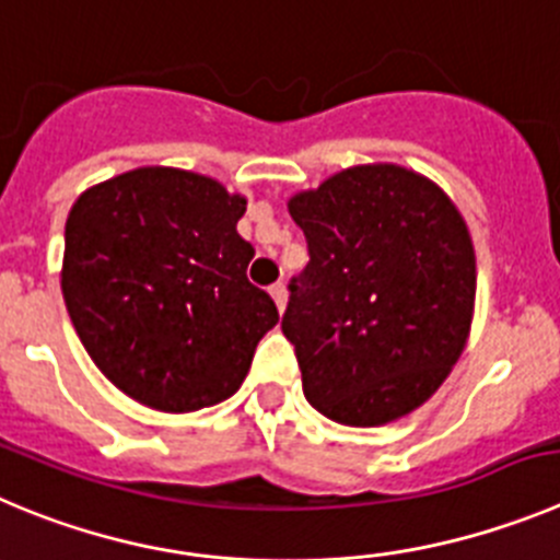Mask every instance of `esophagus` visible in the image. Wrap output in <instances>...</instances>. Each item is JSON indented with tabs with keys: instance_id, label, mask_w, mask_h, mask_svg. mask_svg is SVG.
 Wrapping results in <instances>:
<instances>
[{
	"instance_id": "esophagus-1",
	"label": "esophagus",
	"mask_w": 560,
	"mask_h": 560,
	"mask_svg": "<svg viewBox=\"0 0 560 560\" xmlns=\"http://www.w3.org/2000/svg\"><path fill=\"white\" fill-rule=\"evenodd\" d=\"M270 295H273L276 306H279V312H284L287 306V287L284 284H273L270 287Z\"/></svg>"
}]
</instances>
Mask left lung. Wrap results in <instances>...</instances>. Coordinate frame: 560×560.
Segmentation results:
<instances>
[{
  "label": "left lung",
  "instance_id": "8db88e82",
  "mask_svg": "<svg viewBox=\"0 0 560 560\" xmlns=\"http://www.w3.org/2000/svg\"><path fill=\"white\" fill-rule=\"evenodd\" d=\"M287 207L310 243L281 320L306 400L353 428L420 409L462 357L475 315V248L453 198L417 171L368 162Z\"/></svg>",
  "mask_w": 560,
  "mask_h": 560
}]
</instances>
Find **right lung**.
Instances as JSON below:
<instances>
[{
  "mask_svg": "<svg viewBox=\"0 0 560 560\" xmlns=\"http://www.w3.org/2000/svg\"><path fill=\"white\" fill-rule=\"evenodd\" d=\"M245 196L143 165L88 187L66 221L60 287L88 357L124 395L168 415L232 398L279 323L245 276Z\"/></svg>",
  "mask_w": 560,
  "mask_h": 560,
  "instance_id": "add662e5",
  "label": "right lung"
}]
</instances>
